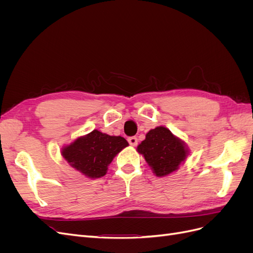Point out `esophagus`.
I'll list each match as a JSON object with an SVG mask.
<instances>
[{"label": "esophagus", "mask_w": 253, "mask_h": 253, "mask_svg": "<svg viewBox=\"0 0 253 253\" xmlns=\"http://www.w3.org/2000/svg\"><path fill=\"white\" fill-rule=\"evenodd\" d=\"M127 141H128V143L132 145V147H135V145H137V143H138V140H137V138L135 136H133V137H129V138L127 139Z\"/></svg>", "instance_id": "esophagus-1"}]
</instances>
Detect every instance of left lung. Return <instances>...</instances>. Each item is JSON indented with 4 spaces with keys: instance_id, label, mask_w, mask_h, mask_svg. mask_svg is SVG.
I'll list each match as a JSON object with an SVG mask.
<instances>
[{
    "instance_id": "8db88e82",
    "label": "left lung",
    "mask_w": 253,
    "mask_h": 253,
    "mask_svg": "<svg viewBox=\"0 0 253 253\" xmlns=\"http://www.w3.org/2000/svg\"><path fill=\"white\" fill-rule=\"evenodd\" d=\"M136 150L157 177H165L177 171L190 155L186 142L163 126L150 129Z\"/></svg>"
}]
</instances>
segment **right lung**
<instances>
[{
  "label": "right lung",
  "instance_id": "1",
  "mask_svg": "<svg viewBox=\"0 0 253 253\" xmlns=\"http://www.w3.org/2000/svg\"><path fill=\"white\" fill-rule=\"evenodd\" d=\"M128 145L121 136H110L98 129L79 136L61 149V155L74 170L87 178H100L118 153Z\"/></svg>",
  "mask_w": 253,
  "mask_h": 253
}]
</instances>
